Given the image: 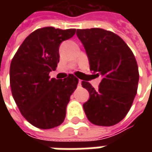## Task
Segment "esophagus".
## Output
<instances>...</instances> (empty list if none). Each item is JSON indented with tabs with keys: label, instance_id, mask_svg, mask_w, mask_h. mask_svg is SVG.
<instances>
[{
	"label": "esophagus",
	"instance_id": "obj_1",
	"mask_svg": "<svg viewBox=\"0 0 152 152\" xmlns=\"http://www.w3.org/2000/svg\"><path fill=\"white\" fill-rule=\"evenodd\" d=\"M78 86H81V80H79V81H78Z\"/></svg>",
	"mask_w": 152,
	"mask_h": 152
}]
</instances>
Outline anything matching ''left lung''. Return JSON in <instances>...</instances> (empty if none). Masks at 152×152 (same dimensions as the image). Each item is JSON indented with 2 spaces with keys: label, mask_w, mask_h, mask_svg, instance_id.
<instances>
[{
  "label": "left lung",
  "mask_w": 152,
  "mask_h": 152,
  "mask_svg": "<svg viewBox=\"0 0 152 152\" xmlns=\"http://www.w3.org/2000/svg\"><path fill=\"white\" fill-rule=\"evenodd\" d=\"M76 35L86 49L90 71L102 77L98 89L87 81L81 83L89 93L83 104L86 116L96 125H114L125 117L137 94L136 58L122 38L111 31L77 29Z\"/></svg>",
  "instance_id": "8db88e82"
}]
</instances>
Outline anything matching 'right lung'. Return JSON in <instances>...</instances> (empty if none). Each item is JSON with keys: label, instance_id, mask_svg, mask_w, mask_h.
<instances>
[{"label": "right lung", "instance_id": "obj_1", "mask_svg": "<svg viewBox=\"0 0 152 152\" xmlns=\"http://www.w3.org/2000/svg\"><path fill=\"white\" fill-rule=\"evenodd\" d=\"M75 33L72 28H38L23 40L12 59V95L23 116L35 127L52 129L65 119L66 105L79 80L73 74L63 80L50 79V72L59 62L61 42Z\"/></svg>", "mask_w": 152, "mask_h": 152}]
</instances>
